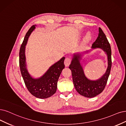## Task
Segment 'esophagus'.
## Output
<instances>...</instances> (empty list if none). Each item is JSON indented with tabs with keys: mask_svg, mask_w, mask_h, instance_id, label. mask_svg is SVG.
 Instances as JSON below:
<instances>
[{
	"mask_svg": "<svg viewBox=\"0 0 126 126\" xmlns=\"http://www.w3.org/2000/svg\"><path fill=\"white\" fill-rule=\"evenodd\" d=\"M71 59L69 58H66L65 59V61H64L65 66L66 67H68L69 65V64H71Z\"/></svg>",
	"mask_w": 126,
	"mask_h": 126,
	"instance_id": "obj_1",
	"label": "esophagus"
}]
</instances>
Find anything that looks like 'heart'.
<instances>
[{"label":"heart","mask_w":126,"mask_h":126,"mask_svg":"<svg viewBox=\"0 0 126 126\" xmlns=\"http://www.w3.org/2000/svg\"><path fill=\"white\" fill-rule=\"evenodd\" d=\"M90 37H91L90 34L89 33V32H88V33L86 34V37H85V41H87L89 40L90 39Z\"/></svg>","instance_id":"1"}]
</instances>
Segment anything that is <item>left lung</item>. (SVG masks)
Returning a JSON list of instances; mask_svg holds the SVG:
<instances>
[{
  "mask_svg": "<svg viewBox=\"0 0 126 126\" xmlns=\"http://www.w3.org/2000/svg\"><path fill=\"white\" fill-rule=\"evenodd\" d=\"M97 48H101L107 55L108 67L104 75L96 80H91L85 75L81 62L83 54L89 53ZM91 50L83 52L73 54V58L69 68L72 71L73 81L76 91L80 95L86 97H94L103 91L108 81L111 66V48L108 40L100 27L99 35L94 43L92 44Z\"/></svg>",
  "mask_w": 126,
  "mask_h": 126,
  "instance_id": "left-lung-1",
  "label": "left lung"
}]
</instances>
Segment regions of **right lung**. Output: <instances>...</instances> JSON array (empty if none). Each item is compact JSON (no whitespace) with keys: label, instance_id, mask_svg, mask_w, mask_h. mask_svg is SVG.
Segmentation results:
<instances>
[{"label":"right lung","instance_id":"right-lung-1","mask_svg":"<svg viewBox=\"0 0 126 126\" xmlns=\"http://www.w3.org/2000/svg\"><path fill=\"white\" fill-rule=\"evenodd\" d=\"M36 25H32L28 31L21 46L19 52L20 67L22 77L26 87L31 94L39 99H46L52 96L57 89L59 78L65 67V57L51 65L47 72L41 77H32L27 68L25 57V48L29 37L36 28Z\"/></svg>","mask_w":126,"mask_h":126}]
</instances>
